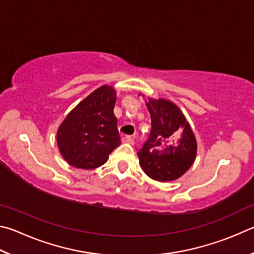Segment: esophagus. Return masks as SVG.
<instances>
[{"label":"esophagus","instance_id":"34e87169","mask_svg":"<svg viewBox=\"0 0 254 254\" xmlns=\"http://www.w3.org/2000/svg\"><path fill=\"white\" fill-rule=\"evenodd\" d=\"M122 140L124 141V143H127V144H130V145H134V143H135L134 138H132V137H130V136H127V135L123 136Z\"/></svg>","mask_w":254,"mask_h":254}]
</instances>
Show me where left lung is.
<instances>
[{"mask_svg":"<svg viewBox=\"0 0 254 254\" xmlns=\"http://www.w3.org/2000/svg\"><path fill=\"white\" fill-rule=\"evenodd\" d=\"M152 130L137 155L144 172L159 182L177 180L192 166L196 139L179 107L173 102L149 99Z\"/></svg>","mask_w":254,"mask_h":254,"instance_id":"left-lung-1","label":"left lung"}]
</instances>
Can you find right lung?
I'll use <instances>...</instances> for the list:
<instances>
[{"mask_svg":"<svg viewBox=\"0 0 254 254\" xmlns=\"http://www.w3.org/2000/svg\"><path fill=\"white\" fill-rule=\"evenodd\" d=\"M115 102L114 88L102 86L71 110L61 124L58 147L71 166L83 170L99 167L122 143L114 115Z\"/></svg>","mask_w":254,"mask_h":254,"instance_id":"add662e5","label":"right lung"}]
</instances>
